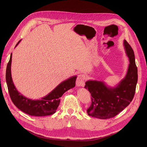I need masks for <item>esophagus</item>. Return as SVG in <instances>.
Instances as JSON below:
<instances>
[{
	"instance_id": "1",
	"label": "esophagus",
	"mask_w": 147,
	"mask_h": 147,
	"mask_svg": "<svg viewBox=\"0 0 147 147\" xmlns=\"http://www.w3.org/2000/svg\"><path fill=\"white\" fill-rule=\"evenodd\" d=\"M86 76L84 74H79L76 80V85L78 87H84L85 85Z\"/></svg>"
}]
</instances>
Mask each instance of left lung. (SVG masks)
I'll return each mask as SVG.
<instances>
[{"instance_id": "8db88e82", "label": "left lung", "mask_w": 147, "mask_h": 147, "mask_svg": "<svg viewBox=\"0 0 147 147\" xmlns=\"http://www.w3.org/2000/svg\"><path fill=\"white\" fill-rule=\"evenodd\" d=\"M123 45L130 63L126 74L117 85L111 87L103 81L92 80L86 82L84 88L92 96V103L87 112L90 116L100 119L113 117L126 108L134 98L138 80L134 53L125 39Z\"/></svg>"}]
</instances>
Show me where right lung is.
I'll use <instances>...</instances> for the list:
<instances>
[{"instance_id":"1","label":"right lung","mask_w":147,"mask_h":147,"mask_svg":"<svg viewBox=\"0 0 147 147\" xmlns=\"http://www.w3.org/2000/svg\"><path fill=\"white\" fill-rule=\"evenodd\" d=\"M18 42L16 47L20 42ZM12 53L7 65L6 80L10 96L14 105L22 112L34 116H45L55 113L59 105L60 98L65 92L75 87L77 76H72L62 81L51 92L39 99L27 98L19 92L13 82L11 65Z\"/></svg>"}]
</instances>
